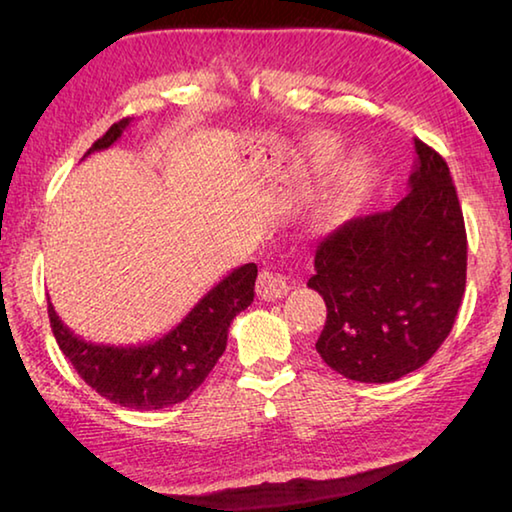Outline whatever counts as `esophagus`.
I'll list each match as a JSON object with an SVG mask.
<instances>
[{
	"instance_id": "esophagus-1",
	"label": "esophagus",
	"mask_w": 512,
	"mask_h": 512,
	"mask_svg": "<svg viewBox=\"0 0 512 512\" xmlns=\"http://www.w3.org/2000/svg\"><path fill=\"white\" fill-rule=\"evenodd\" d=\"M289 289H291L289 277L282 271H275V268H264L257 277V296L262 300L271 302L277 298H284L289 293Z\"/></svg>"
}]
</instances>
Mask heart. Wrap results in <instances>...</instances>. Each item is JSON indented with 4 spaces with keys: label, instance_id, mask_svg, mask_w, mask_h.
<instances>
[{
    "label": "heart",
    "instance_id": "heart-1",
    "mask_svg": "<svg viewBox=\"0 0 512 512\" xmlns=\"http://www.w3.org/2000/svg\"><path fill=\"white\" fill-rule=\"evenodd\" d=\"M334 151H336V144L332 140H320L316 144L318 158H329ZM363 169H366V164H363L359 158H350L348 162L341 164V169L336 171V176H334L332 194H329V205L336 207V205L345 203V198L352 194L354 185L359 183Z\"/></svg>",
    "mask_w": 512,
    "mask_h": 512
}]
</instances>
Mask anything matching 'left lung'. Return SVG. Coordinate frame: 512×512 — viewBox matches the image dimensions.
<instances>
[{"label": "left lung", "instance_id": "8db88e82", "mask_svg": "<svg viewBox=\"0 0 512 512\" xmlns=\"http://www.w3.org/2000/svg\"><path fill=\"white\" fill-rule=\"evenodd\" d=\"M409 194L318 241L307 287L327 305L316 350L339 375L386 384L422 368L454 327L467 235L443 155L415 140Z\"/></svg>", "mask_w": 512, "mask_h": 512}]
</instances>
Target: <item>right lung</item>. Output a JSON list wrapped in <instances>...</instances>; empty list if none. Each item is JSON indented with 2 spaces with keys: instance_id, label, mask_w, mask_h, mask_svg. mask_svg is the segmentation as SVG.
I'll use <instances>...</instances> for the list:
<instances>
[{
  "instance_id": "right-lung-1",
  "label": "right lung",
  "mask_w": 512,
  "mask_h": 512,
  "mask_svg": "<svg viewBox=\"0 0 512 512\" xmlns=\"http://www.w3.org/2000/svg\"><path fill=\"white\" fill-rule=\"evenodd\" d=\"M131 119H121L85 153L115 144ZM257 266L244 264L223 277L196 307L158 341L144 345H103L69 332L49 302V323L58 348L81 379L112 404L137 411L164 409L187 400L210 375L228 343L232 318L255 298Z\"/></svg>"
}]
</instances>
